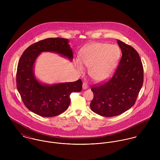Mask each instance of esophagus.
<instances>
[{"instance_id":"1","label":"esophagus","mask_w":160,"mask_h":160,"mask_svg":"<svg viewBox=\"0 0 160 160\" xmlns=\"http://www.w3.org/2000/svg\"><path fill=\"white\" fill-rule=\"evenodd\" d=\"M88 84L87 82H83V84H82V88H83V89H87L88 88Z\"/></svg>"}]
</instances>
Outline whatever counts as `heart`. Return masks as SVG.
<instances>
[{"label": "heart", "instance_id": "obj_1", "mask_svg": "<svg viewBox=\"0 0 160 160\" xmlns=\"http://www.w3.org/2000/svg\"><path fill=\"white\" fill-rule=\"evenodd\" d=\"M121 55L118 46L107 43H94L86 46L80 52L82 63L90 68L89 74L96 81H103L113 73ZM80 71L84 67L79 60L76 61Z\"/></svg>", "mask_w": 160, "mask_h": 160}]
</instances>
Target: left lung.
Masks as SVG:
<instances>
[{
	"mask_svg": "<svg viewBox=\"0 0 160 160\" xmlns=\"http://www.w3.org/2000/svg\"><path fill=\"white\" fill-rule=\"evenodd\" d=\"M122 57L113 77L107 82L92 88L93 98L90 107L97 114L115 116L135 103L143 82V68L137 51L118 40Z\"/></svg>",
	"mask_w": 160,
	"mask_h": 160,
	"instance_id": "8db88e82",
	"label": "left lung"
}]
</instances>
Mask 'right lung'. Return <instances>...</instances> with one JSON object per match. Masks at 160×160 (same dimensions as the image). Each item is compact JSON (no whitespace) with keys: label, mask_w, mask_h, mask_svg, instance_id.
Returning <instances> with one entry per match:
<instances>
[{"label":"right lung","mask_w":160,"mask_h":160,"mask_svg":"<svg viewBox=\"0 0 160 160\" xmlns=\"http://www.w3.org/2000/svg\"><path fill=\"white\" fill-rule=\"evenodd\" d=\"M68 42L67 39L47 38L28 47L20 58L17 72V89L24 105L35 114L52 117L62 113L70 104V94L82 90L81 79L50 85L40 82L34 74V63L42 52L57 53L71 62L72 52Z\"/></svg>","instance_id":"obj_1"}]
</instances>
